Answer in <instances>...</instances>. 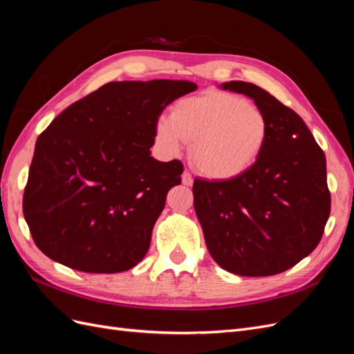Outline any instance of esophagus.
Masks as SVG:
<instances>
[{
	"label": "esophagus",
	"mask_w": 354,
	"mask_h": 354,
	"mask_svg": "<svg viewBox=\"0 0 354 354\" xmlns=\"http://www.w3.org/2000/svg\"><path fill=\"white\" fill-rule=\"evenodd\" d=\"M181 181H183L185 186H192L194 185V177H192L189 171H185L183 176H181Z\"/></svg>",
	"instance_id": "34e87169"
}]
</instances>
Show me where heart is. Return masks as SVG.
Masks as SVG:
<instances>
[{
  "label": "heart",
  "instance_id": "obj_1",
  "mask_svg": "<svg viewBox=\"0 0 354 354\" xmlns=\"http://www.w3.org/2000/svg\"><path fill=\"white\" fill-rule=\"evenodd\" d=\"M269 137V120L238 94L208 91L178 100L171 116L156 122V140L171 156L192 143V160L211 178H230L248 169Z\"/></svg>",
  "mask_w": 354,
  "mask_h": 354
}]
</instances>
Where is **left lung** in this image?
<instances>
[{"label": "left lung", "mask_w": 354, "mask_h": 354, "mask_svg": "<svg viewBox=\"0 0 354 354\" xmlns=\"http://www.w3.org/2000/svg\"><path fill=\"white\" fill-rule=\"evenodd\" d=\"M248 95L269 120L259 159L236 177L195 178L194 205L221 269L272 276L301 261L322 239L330 212L326 159L304 121L259 85L221 84Z\"/></svg>", "instance_id": "obj_1"}]
</instances>
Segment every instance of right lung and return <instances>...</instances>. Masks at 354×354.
Masks as SVG:
<instances>
[{
  "mask_svg": "<svg viewBox=\"0 0 354 354\" xmlns=\"http://www.w3.org/2000/svg\"><path fill=\"white\" fill-rule=\"evenodd\" d=\"M190 81L109 82L72 103L42 131L24 194L32 239L48 259L85 273L130 270L143 260L178 159L151 156L167 106Z\"/></svg>",
  "mask_w": 354,
  "mask_h": 354,
  "instance_id": "add662e5",
  "label": "right lung"
}]
</instances>
